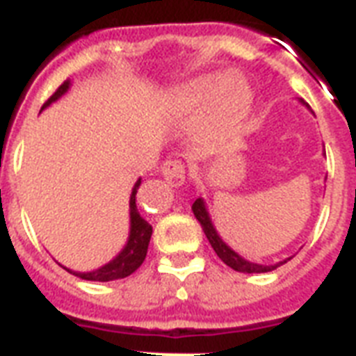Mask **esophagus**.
I'll list each match as a JSON object with an SVG mask.
<instances>
[{"label": "esophagus", "mask_w": 356, "mask_h": 356, "mask_svg": "<svg viewBox=\"0 0 356 356\" xmlns=\"http://www.w3.org/2000/svg\"><path fill=\"white\" fill-rule=\"evenodd\" d=\"M161 175L172 187H178L186 180V165L180 160H167L161 165Z\"/></svg>", "instance_id": "34e87169"}]
</instances>
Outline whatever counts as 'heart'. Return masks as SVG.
Masks as SVG:
<instances>
[{
    "label": "heart",
    "mask_w": 356,
    "mask_h": 356,
    "mask_svg": "<svg viewBox=\"0 0 356 356\" xmlns=\"http://www.w3.org/2000/svg\"><path fill=\"white\" fill-rule=\"evenodd\" d=\"M252 93L237 75H207L189 82L176 95V104L184 112H196L207 106L213 129L229 130L237 127L250 110Z\"/></svg>",
    "instance_id": "heart-1"
}]
</instances>
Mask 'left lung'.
I'll use <instances>...</instances> for the list:
<instances>
[{
  "mask_svg": "<svg viewBox=\"0 0 356 356\" xmlns=\"http://www.w3.org/2000/svg\"><path fill=\"white\" fill-rule=\"evenodd\" d=\"M191 209H193V213H195L196 220L200 222L204 233H206L207 241H209V244H211L213 250H215V254L222 259L224 263H226L229 268L237 270V272H244V274H261V272H270V270L277 268L280 264L286 263V261L291 259L289 257L286 261H281V263L274 264V266H264V264L250 263V261H246V259H243L241 255L235 254V252H233L229 246H226V243H224L222 238L218 237L217 229L213 227L211 218H209V215H207L206 206H204V200H202V198H196L195 204L191 206Z\"/></svg>",
  "mask_w": 356,
  "mask_h": 356,
  "instance_id": "8db88e82",
  "label": "left lung"
}]
</instances>
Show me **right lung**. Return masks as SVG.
Instances as JSON below:
<instances>
[{"mask_svg": "<svg viewBox=\"0 0 356 356\" xmlns=\"http://www.w3.org/2000/svg\"><path fill=\"white\" fill-rule=\"evenodd\" d=\"M67 88H70V81L62 82L60 86H58V90L44 102L42 110H44L45 106H49L51 102L56 101L60 95H64V93L67 92ZM139 186H141V180L136 181V186H134L132 189V195H130V237L127 246L123 248V252L113 259V261H110L108 264L101 266L99 270H93V272H73V270L65 268L70 274L79 275L81 280L86 281H113L121 280V277H127V275H130L141 266V263H143L145 257H147L150 235H152V226L139 215L138 206H136V193H138Z\"/></svg>", "mask_w": 356, "mask_h": 356, "instance_id": "1", "label": "right lung"}]
</instances>
